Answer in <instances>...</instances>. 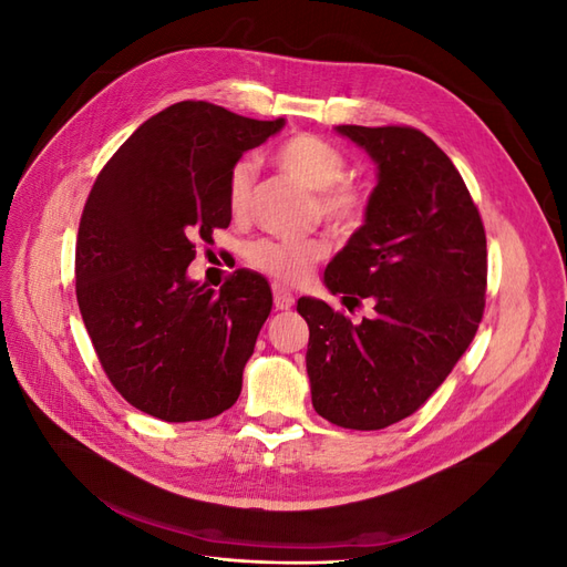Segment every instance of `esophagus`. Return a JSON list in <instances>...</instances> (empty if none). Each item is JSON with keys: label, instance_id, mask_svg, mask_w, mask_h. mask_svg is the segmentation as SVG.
Masks as SVG:
<instances>
[{"label": "esophagus", "instance_id": "obj_1", "mask_svg": "<svg viewBox=\"0 0 567 567\" xmlns=\"http://www.w3.org/2000/svg\"><path fill=\"white\" fill-rule=\"evenodd\" d=\"M271 290H274V307H277V310H290V307H293L296 298L286 286L274 284Z\"/></svg>", "mask_w": 567, "mask_h": 567}]
</instances>
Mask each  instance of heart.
I'll return each instance as SVG.
<instances>
[{
  "label": "heart",
  "mask_w": 567,
  "mask_h": 567,
  "mask_svg": "<svg viewBox=\"0 0 567 567\" xmlns=\"http://www.w3.org/2000/svg\"><path fill=\"white\" fill-rule=\"evenodd\" d=\"M274 163L317 192V210L333 227L348 229L367 215L369 196L357 182L348 179V156L323 136L300 132L274 148ZM255 167L250 161H236L227 177V205L234 217H244L250 208ZM329 244L319 236L310 238H257L246 246V262L281 284H300L312 267L323 260Z\"/></svg>",
  "instance_id": "b5f03b06"
}]
</instances>
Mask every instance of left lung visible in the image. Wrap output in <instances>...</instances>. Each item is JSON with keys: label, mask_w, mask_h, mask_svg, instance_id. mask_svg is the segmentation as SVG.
I'll use <instances>...</instances> for the list:
<instances>
[{"label": "left lung", "mask_w": 567, "mask_h": 567, "mask_svg": "<svg viewBox=\"0 0 567 567\" xmlns=\"http://www.w3.org/2000/svg\"><path fill=\"white\" fill-rule=\"evenodd\" d=\"M336 130L379 163V186L323 284L352 305L369 298L373 317L352 323L300 298L307 375L319 416L381 431L419 411L468 350L485 312L487 238L458 169L431 136L406 125Z\"/></svg>", "instance_id": "obj_1"}]
</instances>
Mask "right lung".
<instances>
[{
	"instance_id": "add662e5",
	"label": "right lung",
	"mask_w": 567,
	"mask_h": 567,
	"mask_svg": "<svg viewBox=\"0 0 567 567\" xmlns=\"http://www.w3.org/2000/svg\"><path fill=\"white\" fill-rule=\"evenodd\" d=\"M284 127L208 101L148 117L101 169L80 217L75 293L113 388L144 414L205 421L241 394L271 312L265 277L236 269L219 293L186 277L196 244L227 229V177Z\"/></svg>"
}]
</instances>
